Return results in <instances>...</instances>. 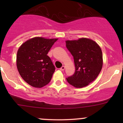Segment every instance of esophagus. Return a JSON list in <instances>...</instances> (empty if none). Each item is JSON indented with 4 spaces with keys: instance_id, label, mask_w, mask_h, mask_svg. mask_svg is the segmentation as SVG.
<instances>
[{
    "instance_id": "esophagus-1",
    "label": "esophagus",
    "mask_w": 123,
    "mask_h": 123,
    "mask_svg": "<svg viewBox=\"0 0 123 123\" xmlns=\"http://www.w3.org/2000/svg\"><path fill=\"white\" fill-rule=\"evenodd\" d=\"M65 69V66H62L61 68H60L61 71H64Z\"/></svg>"
}]
</instances>
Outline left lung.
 Wrapping results in <instances>:
<instances>
[{"instance_id": "1", "label": "left lung", "mask_w": 123, "mask_h": 123, "mask_svg": "<svg viewBox=\"0 0 123 123\" xmlns=\"http://www.w3.org/2000/svg\"><path fill=\"white\" fill-rule=\"evenodd\" d=\"M66 46L74 58L75 71L67 78L68 83L76 88L87 86L98 76L103 65L100 47L89 38L66 40Z\"/></svg>"}]
</instances>
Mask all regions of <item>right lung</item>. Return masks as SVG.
Listing matches in <instances>:
<instances>
[{
	"label": "right lung",
	"instance_id": "1",
	"mask_svg": "<svg viewBox=\"0 0 123 123\" xmlns=\"http://www.w3.org/2000/svg\"><path fill=\"white\" fill-rule=\"evenodd\" d=\"M58 38L35 37L23 43L17 55V67L26 83L41 88L50 82L55 68L47 55Z\"/></svg>",
	"mask_w": 123,
	"mask_h": 123
}]
</instances>
